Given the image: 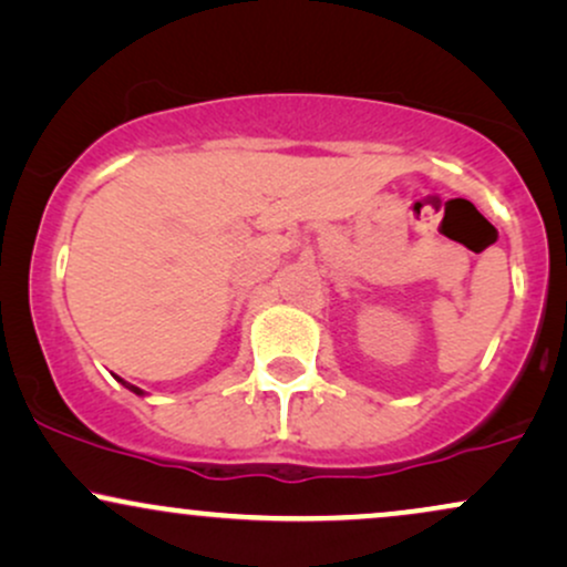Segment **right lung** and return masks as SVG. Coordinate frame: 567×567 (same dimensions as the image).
I'll return each mask as SVG.
<instances>
[{
	"label": "right lung",
	"mask_w": 567,
	"mask_h": 567,
	"mask_svg": "<svg viewBox=\"0 0 567 567\" xmlns=\"http://www.w3.org/2000/svg\"><path fill=\"white\" fill-rule=\"evenodd\" d=\"M128 388H132V391H134V393H140V395H142V391H140V388H134V385H128Z\"/></svg>",
	"instance_id": "right-lung-1"
}]
</instances>
